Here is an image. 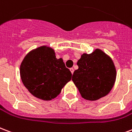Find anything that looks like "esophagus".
Masks as SVG:
<instances>
[{"label": "esophagus", "instance_id": "1", "mask_svg": "<svg viewBox=\"0 0 132 132\" xmlns=\"http://www.w3.org/2000/svg\"><path fill=\"white\" fill-rule=\"evenodd\" d=\"M70 72H71V73H72V74H73V73H74V69H73V68H70Z\"/></svg>", "mask_w": 132, "mask_h": 132}]
</instances>
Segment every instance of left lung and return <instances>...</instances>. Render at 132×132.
Segmentation results:
<instances>
[{
  "label": "left lung",
  "mask_w": 132,
  "mask_h": 132,
  "mask_svg": "<svg viewBox=\"0 0 132 132\" xmlns=\"http://www.w3.org/2000/svg\"><path fill=\"white\" fill-rule=\"evenodd\" d=\"M72 80L82 97L94 101L106 95L113 88L116 69L113 60L102 50L95 49L90 54L84 53L77 63Z\"/></svg>",
  "instance_id": "obj_1"
}]
</instances>
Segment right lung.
I'll return each mask as SVG.
<instances>
[{
	"instance_id": "obj_1",
	"label": "right lung",
	"mask_w": 132,
	"mask_h": 132,
	"mask_svg": "<svg viewBox=\"0 0 132 132\" xmlns=\"http://www.w3.org/2000/svg\"><path fill=\"white\" fill-rule=\"evenodd\" d=\"M22 82L35 97L51 100L71 79V72L62 58L57 59L53 48L43 46L31 50L20 66Z\"/></svg>"
}]
</instances>
